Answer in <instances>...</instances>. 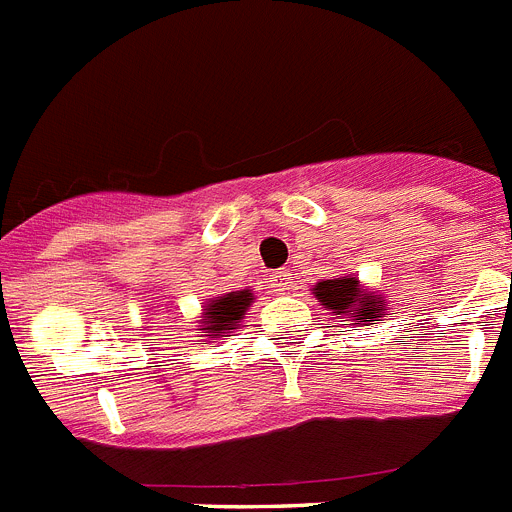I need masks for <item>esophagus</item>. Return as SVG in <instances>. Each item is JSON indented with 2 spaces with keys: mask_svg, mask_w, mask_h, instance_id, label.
Returning a JSON list of instances; mask_svg holds the SVG:
<instances>
[{
  "mask_svg": "<svg viewBox=\"0 0 512 512\" xmlns=\"http://www.w3.org/2000/svg\"><path fill=\"white\" fill-rule=\"evenodd\" d=\"M269 285L274 290H280V293H287V290H293V274L287 272V269H277V272L269 274Z\"/></svg>",
  "mask_w": 512,
  "mask_h": 512,
  "instance_id": "esophagus-1",
  "label": "esophagus"
}]
</instances>
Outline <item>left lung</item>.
<instances>
[{"label": "left lung", "instance_id": "1", "mask_svg": "<svg viewBox=\"0 0 512 512\" xmlns=\"http://www.w3.org/2000/svg\"><path fill=\"white\" fill-rule=\"evenodd\" d=\"M316 301L322 303L332 316H342L345 322H363V327H369L371 322H382V316L387 314V303L379 295L363 290L358 277H335V280L316 282L314 287Z\"/></svg>", "mask_w": 512, "mask_h": 512}]
</instances>
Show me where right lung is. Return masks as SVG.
Instances as JSON below:
<instances>
[{
	"label": "right lung",
	"instance_id": "add662e5",
	"mask_svg": "<svg viewBox=\"0 0 512 512\" xmlns=\"http://www.w3.org/2000/svg\"><path fill=\"white\" fill-rule=\"evenodd\" d=\"M253 303L251 290H235L219 298H211L204 306V316L198 327L206 329V337H230V329H238L246 308Z\"/></svg>",
	"mask_w": 512,
	"mask_h": 512
}]
</instances>
